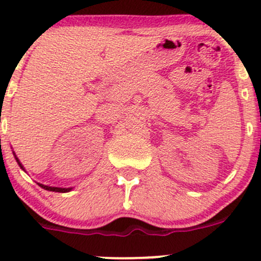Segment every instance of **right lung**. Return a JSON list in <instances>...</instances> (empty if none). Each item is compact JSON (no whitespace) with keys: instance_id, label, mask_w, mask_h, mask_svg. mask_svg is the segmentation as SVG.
<instances>
[{"instance_id":"obj_1","label":"right lung","mask_w":261,"mask_h":261,"mask_svg":"<svg viewBox=\"0 0 261 261\" xmlns=\"http://www.w3.org/2000/svg\"><path fill=\"white\" fill-rule=\"evenodd\" d=\"M12 152H14L15 159H16L17 164L20 165L21 169L25 170V168H23V165L21 164V162H20V160H18V158L16 156V154H15V151H12ZM38 184L41 187V188L46 189V191H50V192H59V193H65V192H70V191H72V189H73V188H60V187H50V186H45V184H41V183H38Z\"/></svg>"}]
</instances>
